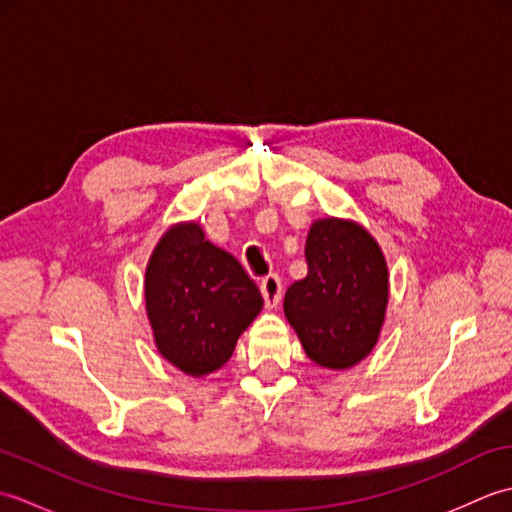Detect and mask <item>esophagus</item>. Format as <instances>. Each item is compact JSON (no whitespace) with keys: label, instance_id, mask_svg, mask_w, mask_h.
I'll use <instances>...</instances> for the list:
<instances>
[{"label":"esophagus","instance_id":"esophagus-1","mask_svg":"<svg viewBox=\"0 0 512 512\" xmlns=\"http://www.w3.org/2000/svg\"><path fill=\"white\" fill-rule=\"evenodd\" d=\"M259 290L264 295L266 308H275L281 301V279L277 275H266L262 281H259Z\"/></svg>","mask_w":512,"mask_h":512}]
</instances>
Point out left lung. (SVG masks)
<instances>
[{"instance_id": "8db88e82", "label": "left lung", "mask_w": 512, "mask_h": 512, "mask_svg": "<svg viewBox=\"0 0 512 512\" xmlns=\"http://www.w3.org/2000/svg\"><path fill=\"white\" fill-rule=\"evenodd\" d=\"M308 275L284 297V312L314 363L347 369L378 343L389 301L387 262L361 224L323 217L306 239Z\"/></svg>"}]
</instances>
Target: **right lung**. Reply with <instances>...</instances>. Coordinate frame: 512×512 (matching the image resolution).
I'll use <instances>...</instances> for the list:
<instances>
[{
  "label": "right lung",
  "mask_w": 512,
  "mask_h": 512,
  "mask_svg": "<svg viewBox=\"0 0 512 512\" xmlns=\"http://www.w3.org/2000/svg\"><path fill=\"white\" fill-rule=\"evenodd\" d=\"M145 303L158 352L202 378L231 358L264 299L231 253L204 239L200 224L182 222L149 257Z\"/></svg>",
  "instance_id": "1"
}]
</instances>
